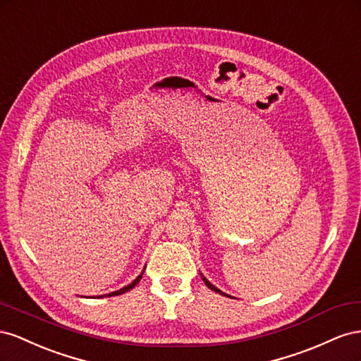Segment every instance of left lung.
<instances>
[{"label":"left lung","mask_w":361,"mask_h":361,"mask_svg":"<svg viewBox=\"0 0 361 361\" xmlns=\"http://www.w3.org/2000/svg\"><path fill=\"white\" fill-rule=\"evenodd\" d=\"M201 276H202V281L205 283V286H207L210 290H213V292H216V293H219V295H224V296H228V295H226V293H224L222 290H219V289H218V287H214V286H213V284H212V283H210V281L207 280V278H205V276H204L202 274H201Z\"/></svg>","instance_id":"8db88e82"}]
</instances>
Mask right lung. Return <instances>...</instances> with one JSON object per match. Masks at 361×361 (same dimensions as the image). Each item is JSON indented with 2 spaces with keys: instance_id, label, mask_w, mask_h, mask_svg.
I'll return each mask as SVG.
<instances>
[{
  "instance_id": "1",
  "label": "right lung",
  "mask_w": 361,
  "mask_h": 361,
  "mask_svg": "<svg viewBox=\"0 0 361 361\" xmlns=\"http://www.w3.org/2000/svg\"><path fill=\"white\" fill-rule=\"evenodd\" d=\"M142 275H143V271H142V274L136 278L135 281L133 283H130V284H127L126 287H122V289H119V290H116V292H111V293H107V295H101V296H98V298H104V296H116V295H122V293H126V292H128V290H131L133 287H135L140 280H142ZM95 298V296H94Z\"/></svg>"
}]
</instances>
